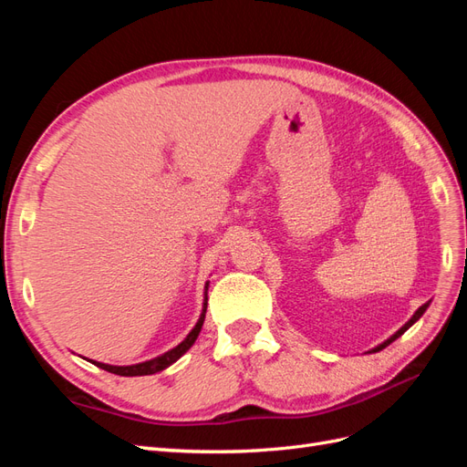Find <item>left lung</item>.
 I'll return each mask as SVG.
<instances>
[{
  "mask_svg": "<svg viewBox=\"0 0 467 467\" xmlns=\"http://www.w3.org/2000/svg\"><path fill=\"white\" fill-rule=\"evenodd\" d=\"M429 304H431V302H427V304H422V306H420V307L417 309V312L413 314V317H411V319H409V321H407V323L403 325V327H401L400 331H395V333H393V335H391V337L388 338V341H384V343H381V345H378V347H376V348H372L370 352H378V350H381V348H386L388 345H391V343L395 341V338H398V337H401V335H403V333H405V331H407L409 327H411V325H413L415 321H419V319H420V316H422V314H425V312H427V307H429Z\"/></svg>",
  "mask_w": 467,
  "mask_h": 467,
  "instance_id": "1",
  "label": "left lung"
}]
</instances>
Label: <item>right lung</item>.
<instances>
[{
    "label": "right lung",
    "instance_id": "obj_1",
    "mask_svg": "<svg viewBox=\"0 0 467 467\" xmlns=\"http://www.w3.org/2000/svg\"><path fill=\"white\" fill-rule=\"evenodd\" d=\"M206 306H208V282L204 286V302H202V312H201L199 321H196V325L191 329V333L185 337V341H181L175 348L163 352V355H160V357H155V358L146 360V362H138V364H132V366H112V364L97 362V360H91V362L95 366H99V368H103V370L112 372L117 376H150V374H155V372H161V370L167 368V366H171L173 362H177L194 345L196 337H199V333L202 329L204 317H206Z\"/></svg>",
    "mask_w": 467,
    "mask_h": 467
}]
</instances>
